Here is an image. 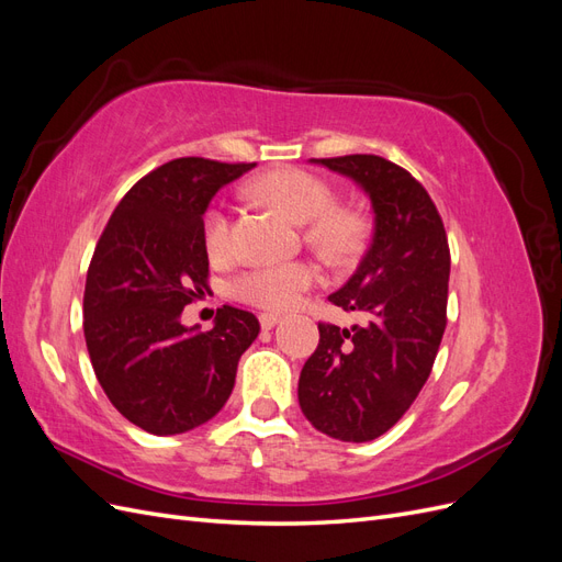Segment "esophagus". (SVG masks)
<instances>
[{"mask_svg": "<svg viewBox=\"0 0 562 562\" xmlns=\"http://www.w3.org/2000/svg\"><path fill=\"white\" fill-rule=\"evenodd\" d=\"M281 321V316H277V314H260V326H262V330H271L277 326V323Z\"/></svg>", "mask_w": 562, "mask_h": 562, "instance_id": "1", "label": "esophagus"}]
</instances>
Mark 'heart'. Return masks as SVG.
I'll return each mask as SVG.
<instances>
[{"label":"heart","mask_w":562,"mask_h":562,"mask_svg":"<svg viewBox=\"0 0 562 562\" xmlns=\"http://www.w3.org/2000/svg\"><path fill=\"white\" fill-rule=\"evenodd\" d=\"M252 192L269 206L279 209L297 225H310V239L335 255L351 252L361 241L363 223L351 211L335 209L330 184L302 168H279L252 182ZM203 239L209 250H225L229 239V215L211 209L203 220ZM316 281L310 265H267L248 269L234 281V295L255 307L283 312L300 302L302 293Z\"/></svg>","instance_id":"1"}]
</instances>
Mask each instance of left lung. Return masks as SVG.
<instances>
[{"mask_svg": "<svg viewBox=\"0 0 562 562\" xmlns=\"http://www.w3.org/2000/svg\"><path fill=\"white\" fill-rule=\"evenodd\" d=\"M310 161L359 184L375 227L351 279L328 297L366 323H318L297 398L321 434L366 443L394 427L429 380L446 330L448 236L431 196L405 168L375 155Z\"/></svg>", "mask_w": 562, "mask_h": 562, "instance_id": "left-lung-1", "label": "left lung"}]
</instances>
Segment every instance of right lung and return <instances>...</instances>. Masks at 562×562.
Returning a JSON list of instances; mask_svg holds the SVG:
<instances>
[{
    "instance_id": "obj_1",
    "label": "right lung",
    "mask_w": 562,
    "mask_h": 562,
    "mask_svg": "<svg viewBox=\"0 0 562 562\" xmlns=\"http://www.w3.org/2000/svg\"><path fill=\"white\" fill-rule=\"evenodd\" d=\"M255 164L173 159L135 182L95 246L83 291V337L112 405L155 436L192 431L227 403L260 323L225 304L209 333L182 310L209 291L203 213Z\"/></svg>"
}]
</instances>
